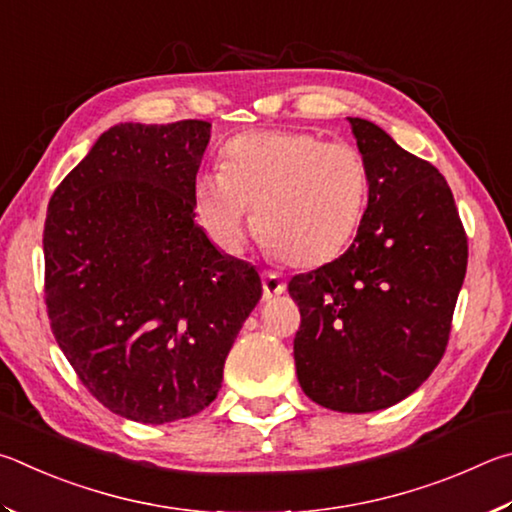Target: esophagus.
<instances>
[{
	"mask_svg": "<svg viewBox=\"0 0 512 512\" xmlns=\"http://www.w3.org/2000/svg\"><path fill=\"white\" fill-rule=\"evenodd\" d=\"M263 292H265V299H272V297H276V294H283L285 281L279 274L263 272Z\"/></svg>",
	"mask_w": 512,
	"mask_h": 512,
	"instance_id": "esophagus-1",
	"label": "esophagus"
}]
</instances>
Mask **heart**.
<instances>
[{"mask_svg": "<svg viewBox=\"0 0 512 512\" xmlns=\"http://www.w3.org/2000/svg\"><path fill=\"white\" fill-rule=\"evenodd\" d=\"M369 170L351 143L312 132H254L233 139L224 168L195 179L193 200L204 229L224 251L245 245L258 211L267 249L294 265L333 261L360 224Z\"/></svg>", "mask_w": 512, "mask_h": 512, "instance_id": "b5f03b06", "label": "heart"}]
</instances>
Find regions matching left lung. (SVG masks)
Here are the masks:
<instances>
[{
    "instance_id": "8db88e82",
    "label": "left lung",
    "mask_w": 512,
    "mask_h": 512,
    "mask_svg": "<svg viewBox=\"0 0 512 512\" xmlns=\"http://www.w3.org/2000/svg\"><path fill=\"white\" fill-rule=\"evenodd\" d=\"M369 170L353 245L292 276L294 364L317 405L369 414L405 400L441 362L468 267V236L445 177L371 121L351 119Z\"/></svg>"
}]
</instances>
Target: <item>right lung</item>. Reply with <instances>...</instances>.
I'll use <instances>...</instances> for the list:
<instances>
[{
    "instance_id": "add662e5",
    "label": "right lung",
    "mask_w": 512,
    "mask_h": 512,
    "mask_svg": "<svg viewBox=\"0 0 512 512\" xmlns=\"http://www.w3.org/2000/svg\"><path fill=\"white\" fill-rule=\"evenodd\" d=\"M211 123H119L53 191L44 301L53 337L116 416L164 425L215 400L261 276L195 224Z\"/></svg>"
}]
</instances>
